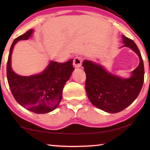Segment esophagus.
Segmentation results:
<instances>
[{"label":"esophagus","instance_id":"obj_1","mask_svg":"<svg viewBox=\"0 0 150 150\" xmlns=\"http://www.w3.org/2000/svg\"><path fill=\"white\" fill-rule=\"evenodd\" d=\"M83 62V59L80 57H75L73 60V66L75 68H79L81 66V63Z\"/></svg>","mask_w":150,"mask_h":150}]
</instances>
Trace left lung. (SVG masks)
Here are the masks:
<instances>
[{
  "instance_id": "8db88e82",
  "label": "left lung",
  "mask_w": 150,
  "mask_h": 150,
  "mask_svg": "<svg viewBox=\"0 0 150 150\" xmlns=\"http://www.w3.org/2000/svg\"><path fill=\"white\" fill-rule=\"evenodd\" d=\"M123 47H129L139 57V64L129 79H121L106 71L102 66L90 61L83 63L86 73L85 89L94 106L110 113L125 109L138 97L144 81V66L140 52L132 40L122 35Z\"/></svg>"
}]
</instances>
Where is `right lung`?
Returning a JSON list of instances; mask_svg holds the SVG:
<instances>
[{
    "mask_svg": "<svg viewBox=\"0 0 150 150\" xmlns=\"http://www.w3.org/2000/svg\"><path fill=\"white\" fill-rule=\"evenodd\" d=\"M32 32V30H28L12 43L6 65L7 79L12 95L20 105L34 113L45 114L59 105L64 85L75 69L70 59L65 63L51 62L39 75L24 77L16 74L11 65L12 50L18 41L28 40Z\"/></svg>",
    "mask_w": 150,
    "mask_h": 150,
    "instance_id": "add662e5",
    "label": "right lung"
}]
</instances>
